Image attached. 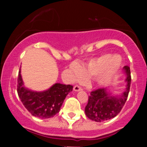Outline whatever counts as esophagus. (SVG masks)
I'll use <instances>...</instances> for the list:
<instances>
[{
  "label": "esophagus",
  "mask_w": 147,
  "mask_h": 147,
  "mask_svg": "<svg viewBox=\"0 0 147 147\" xmlns=\"http://www.w3.org/2000/svg\"><path fill=\"white\" fill-rule=\"evenodd\" d=\"M73 90H74V91L78 92V91H80V90H82V87H81L80 85H78V84H76V85H75V87H74Z\"/></svg>",
  "instance_id": "obj_1"
}]
</instances>
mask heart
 Masks as SVG:
<instances>
[{
    "mask_svg": "<svg viewBox=\"0 0 147 147\" xmlns=\"http://www.w3.org/2000/svg\"><path fill=\"white\" fill-rule=\"evenodd\" d=\"M121 64V60L118 55L104 54L90 60L83 67L74 64L71 69L76 79L82 80L84 76L95 78L97 84L105 86L112 82Z\"/></svg>",
    "mask_w": 147,
    "mask_h": 147,
    "instance_id": "1",
    "label": "heart"
}]
</instances>
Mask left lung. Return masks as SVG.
Segmentation results:
<instances>
[{
    "mask_svg": "<svg viewBox=\"0 0 147 147\" xmlns=\"http://www.w3.org/2000/svg\"><path fill=\"white\" fill-rule=\"evenodd\" d=\"M124 69L127 76L126 79L127 85L120 97L110 95L105 88H99L90 92L84 109L89 119L101 122L112 119L121 112L128 97L131 80L129 67L124 66Z\"/></svg>",
    "mask_w": 147,
    "mask_h": 147,
    "instance_id": "left-lung-1",
    "label": "left lung"
}]
</instances>
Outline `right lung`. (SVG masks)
<instances>
[{
	"instance_id": "obj_1",
	"label": "right lung",
	"mask_w": 147,
	"mask_h": 147,
	"mask_svg": "<svg viewBox=\"0 0 147 147\" xmlns=\"http://www.w3.org/2000/svg\"><path fill=\"white\" fill-rule=\"evenodd\" d=\"M23 85L20 69L18 77V94L28 112L32 116L41 119H48L57 115L66 96L73 88L70 84L57 83L47 91L37 92L27 90Z\"/></svg>"
}]
</instances>
